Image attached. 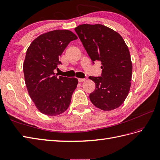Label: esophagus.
I'll list each match as a JSON object with an SVG mask.
<instances>
[{
	"instance_id": "1",
	"label": "esophagus",
	"mask_w": 160,
	"mask_h": 160,
	"mask_svg": "<svg viewBox=\"0 0 160 160\" xmlns=\"http://www.w3.org/2000/svg\"><path fill=\"white\" fill-rule=\"evenodd\" d=\"M85 80H86L85 78H78V82H84Z\"/></svg>"
}]
</instances>
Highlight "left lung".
Segmentation results:
<instances>
[{"instance_id": "1", "label": "left lung", "mask_w": 160, "mask_h": 160, "mask_svg": "<svg viewBox=\"0 0 160 160\" xmlns=\"http://www.w3.org/2000/svg\"><path fill=\"white\" fill-rule=\"evenodd\" d=\"M75 31L93 62L101 61V76L89 77L96 87L90 94V100L103 111L119 108L128 95L132 72L130 52L124 39L101 24H82Z\"/></svg>"}]
</instances>
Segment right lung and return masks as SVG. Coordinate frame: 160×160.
<instances>
[{
    "label": "right lung",
    "instance_id": "1",
    "mask_svg": "<svg viewBox=\"0 0 160 160\" xmlns=\"http://www.w3.org/2000/svg\"><path fill=\"white\" fill-rule=\"evenodd\" d=\"M77 36L68 30H56L40 35L28 48L23 70L28 94L38 111L49 116L66 111L78 80L57 76L54 69L59 57Z\"/></svg>",
    "mask_w": 160,
    "mask_h": 160
}]
</instances>
